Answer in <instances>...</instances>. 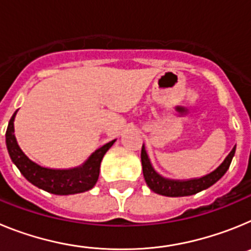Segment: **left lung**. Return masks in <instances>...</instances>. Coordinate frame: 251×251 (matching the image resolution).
Masks as SVG:
<instances>
[{
    "label": "left lung",
    "mask_w": 251,
    "mask_h": 251,
    "mask_svg": "<svg viewBox=\"0 0 251 251\" xmlns=\"http://www.w3.org/2000/svg\"><path fill=\"white\" fill-rule=\"evenodd\" d=\"M235 150H236V147L232 148V151L229 153V156L226 157L225 161L214 172L208 174L207 176H203L201 178L188 179V181H174V179L163 178V177H161L157 174L156 171L153 170L150 163V159H148L147 153H146L145 147H142L141 161L142 168H143V176H145L148 187L153 192H156V194L168 197L191 196V195L206 190V188L214 185V183H216L226 174V171L229 170L232 157L235 154Z\"/></svg>",
    "instance_id": "8db88e82"
}]
</instances>
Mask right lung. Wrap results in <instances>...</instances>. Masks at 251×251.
<instances>
[{
	"label": "right lung",
	"mask_w": 251,
	"mask_h": 251,
	"mask_svg": "<svg viewBox=\"0 0 251 251\" xmlns=\"http://www.w3.org/2000/svg\"><path fill=\"white\" fill-rule=\"evenodd\" d=\"M16 113L17 110L13 113L8 122V127L6 130V145L11 159L17 166L20 172L26 177V179H28L32 185L55 195L80 194L94 187L98 181L101 159L106 151L112 147L115 139L95 151L81 167L72 168V170L46 168L31 161L20 148L13 133V121Z\"/></svg>",
	"instance_id": "add662e5"
}]
</instances>
